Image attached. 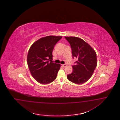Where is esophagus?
Masks as SVG:
<instances>
[{"instance_id":"esophagus-1","label":"esophagus","mask_w":120,"mask_h":120,"mask_svg":"<svg viewBox=\"0 0 120 120\" xmlns=\"http://www.w3.org/2000/svg\"><path fill=\"white\" fill-rule=\"evenodd\" d=\"M62 66L63 67H66L67 65H66V64H62Z\"/></svg>"}]
</instances>
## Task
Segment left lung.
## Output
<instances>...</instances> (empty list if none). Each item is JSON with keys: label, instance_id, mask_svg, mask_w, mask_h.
I'll list each match as a JSON object with an SVG mask.
<instances>
[{"label": "left lung", "instance_id": "obj_1", "mask_svg": "<svg viewBox=\"0 0 120 120\" xmlns=\"http://www.w3.org/2000/svg\"><path fill=\"white\" fill-rule=\"evenodd\" d=\"M71 46L73 58H77L76 65H72L73 72L67 75L68 79L76 84L87 82L97 66V56L94 50L82 39L76 37H66Z\"/></svg>", "mask_w": 120, "mask_h": 120}]
</instances>
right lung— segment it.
<instances>
[{
  "label": "right lung",
  "mask_w": 120,
  "mask_h": 120,
  "mask_svg": "<svg viewBox=\"0 0 120 120\" xmlns=\"http://www.w3.org/2000/svg\"><path fill=\"white\" fill-rule=\"evenodd\" d=\"M62 36H49L35 42L29 48L27 64L33 77L41 84H49L55 80L61 65L49 62L55 45Z\"/></svg>",
  "instance_id": "right-lung-1"
}]
</instances>
